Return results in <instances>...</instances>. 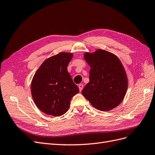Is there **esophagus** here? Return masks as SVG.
Here are the masks:
<instances>
[{
  "mask_svg": "<svg viewBox=\"0 0 155 155\" xmlns=\"http://www.w3.org/2000/svg\"><path fill=\"white\" fill-rule=\"evenodd\" d=\"M78 87H79V91L81 92L83 88V84H79V85H78Z\"/></svg>",
  "mask_w": 155,
  "mask_h": 155,
  "instance_id": "obj_1",
  "label": "esophagus"
}]
</instances>
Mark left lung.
I'll return each instance as SVG.
<instances>
[{
    "label": "left lung",
    "instance_id": "left-lung-1",
    "mask_svg": "<svg viewBox=\"0 0 155 155\" xmlns=\"http://www.w3.org/2000/svg\"><path fill=\"white\" fill-rule=\"evenodd\" d=\"M91 67L89 82L82 94L96 109L109 111L118 106L126 94L128 79L119 58L104 50L84 54Z\"/></svg>",
    "mask_w": 155,
    "mask_h": 155
}]
</instances>
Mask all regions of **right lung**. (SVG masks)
I'll use <instances>...</instances> for the list:
<instances>
[{"mask_svg": "<svg viewBox=\"0 0 155 155\" xmlns=\"http://www.w3.org/2000/svg\"><path fill=\"white\" fill-rule=\"evenodd\" d=\"M72 57V53L60 52L46 59L32 79V98L46 114L60 116L66 113L72 97L79 92L67 71Z\"/></svg>", "mask_w": 155, "mask_h": 155, "instance_id": "obj_1", "label": "right lung"}]
</instances>
